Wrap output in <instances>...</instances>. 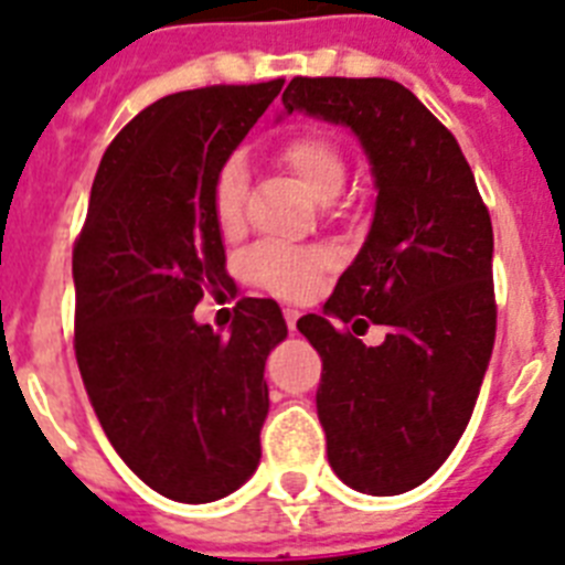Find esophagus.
Returning <instances> with one entry per match:
<instances>
[{
	"label": "esophagus",
	"instance_id": "1",
	"mask_svg": "<svg viewBox=\"0 0 565 565\" xmlns=\"http://www.w3.org/2000/svg\"><path fill=\"white\" fill-rule=\"evenodd\" d=\"M298 316H301V312H298L296 307H284V319H287V327H290V330H296Z\"/></svg>",
	"mask_w": 565,
	"mask_h": 565
}]
</instances>
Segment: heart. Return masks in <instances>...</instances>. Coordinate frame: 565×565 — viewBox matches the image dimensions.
<instances>
[{
    "mask_svg": "<svg viewBox=\"0 0 565 565\" xmlns=\"http://www.w3.org/2000/svg\"><path fill=\"white\" fill-rule=\"evenodd\" d=\"M278 158L321 203H330L344 189V180H348L344 154L321 131H305V135L290 137L281 146ZM244 160H224V166L215 174V183H212V215H215L217 230L224 235H235L244 224ZM324 264L327 255L316 253V249L260 244L246 255V275L260 287H267L269 292H278V296L287 298H305L316 287V275L324 269Z\"/></svg>",
    "mask_w": 565,
    "mask_h": 565,
    "instance_id": "1",
    "label": "heart"
}]
</instances>
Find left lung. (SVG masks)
<instances>
[{
	"instance_id": "1",
	"label": "left lung",
	"mask_w": 565,
	"mask_h": 565,
	"mask_svg": "<svg viewBox=\"0 0 565 565\" xmlns=\"http://www.w3.org/2000/svg\"><path fill=\"white\" fill-rule=\"evenodd\" d=\"M281 103L348 126L371 160V232L298 330L324 364L316 407L335 477L362 494H405L454 451L491 362V217L454 135L405 85L296 77ZM371 323L388 330L376 349L358 339Z\"/></svg>"
}]
</instances>
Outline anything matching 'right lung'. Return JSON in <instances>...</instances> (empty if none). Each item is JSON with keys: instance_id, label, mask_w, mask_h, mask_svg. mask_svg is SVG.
Returning a JSON list of instances; mask_svg holds the SVG:
<instances>
[{"instance_id": "right-lung-1", "label": "right lung", "mask_w": 565, "mask_h": 565, "mask_svg": "<svg viewBox=\"0 0 565 565\" xmlns=\"http://www.w3.org/2000/svg\"><path fill=\"white\" fill-rule=\"evenodd\" d=\"M284 79L151 103L99 160L74 246V350L122 462L174 502H215L260 462L264 364L287 339L273 298H241L230 335L194 321L226 287L212 183Z\"/></svg>"}]
</instances>
